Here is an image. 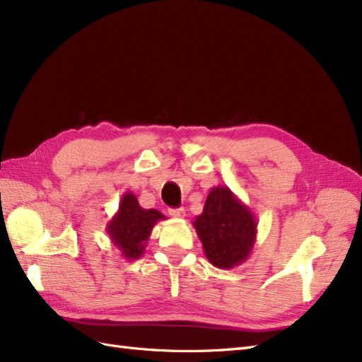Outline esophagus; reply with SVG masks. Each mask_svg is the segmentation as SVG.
I'll list each match as a JSON object with an SVG mask.
<instances>
[{
    "mask_svg": "<svg viewBox=\"0 0 362 362\" xmlns=\"http://www.w3.org/2000/svg\"><path fill=\"white\" fill-rule=\"evenodd\" d=\"M169 214L175 218H182L185 216V210H184V208H170Z\"/></svg>",
    "mask_w": 362,
    "mask_h": 362,
    "instance_id": "obj_1",
    "label": "esophagus"
}]
</instances>
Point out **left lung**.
<instances>
[{"instance_id": "obj_1", "label": "left lung", "mask_w": 362, "mask_h": 362, "mask_svg": "<svg viewBox=\"0 0 362 362\" xmlns=\"http://www.w3.org/2000/svg\"><path fill=\"white\" fill-rule=\"evenodd\" d=\"M257 221L249 206L226 185L213 187L202 213L194 218L205 257L218 269H233L245 262L257 240Z\"/></svg>"}]
</instances>
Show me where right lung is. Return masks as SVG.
Wrapping results in <instances>:
<instances>
[{"label":"right lung","mask_w":362,"mask_h":362,"mask_svg":"<svg viewBox=\"0 0 362 362\" xmlns=\"http://www.w3.org/2000/svg\"><path fill=\"white\" fill-rule=\"evenodd\" d=\"M160 221H166L158 210L141 208L136 194L127 192L119 202V210L107 223V234L112 243L128 261H134L145 254L152 228Z\"/></svg>","instance_id":"1"}]
</instances>
